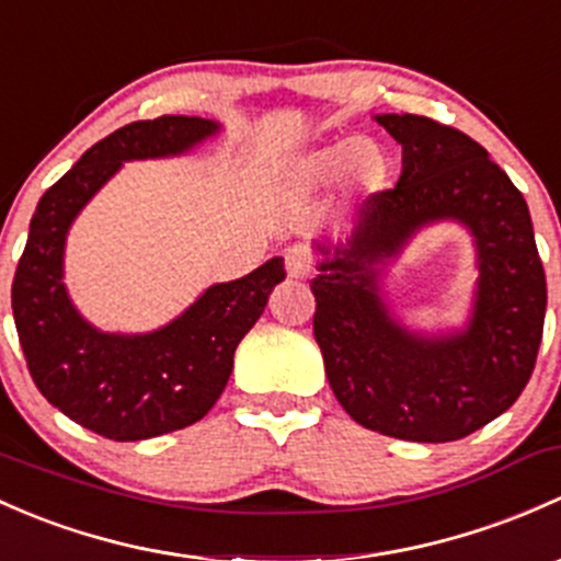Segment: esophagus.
<instances>
[{
  "mask_svg": "<svg viewBox=\"0 0 561 561\" xmlns=\"http://www.w3.org/2000/svg\"><path fill=\"white\" fill-rule=\"evenodd\" d=\"M285 265H287V274L300 279V276H309L311 271H314V255H311L309 247L296 244L285 252Z\"/></svg>",
  "mask_w": 561,
  "mask_h": 561,
  "instance_id": "34e87169",
  "label": "esophagus"
}]
</instances>
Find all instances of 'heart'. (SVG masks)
<instances>
[{"label": "heart", "mask_w": 561, "mask_h": 561, "mask_svg": "<svg viewBox=\"0 0 561 561\" xmlns=\"http://www.w3.org/2000/svg\"><path fill=\"white\" fill-rule=\"evenodd\" d=\"M311 169L317 174H333L339 169H352V174L368 187L379 185L387 174V163L379 147L363 139H346L328 147V150L317 152L314 161H311Z\"/></svg>", "instance_id": "obj_1"}]
</instances>
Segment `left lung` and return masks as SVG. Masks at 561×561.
Returning a JSON list of instances; mask_svg holds the SVG:
<instances>
[{
	"mask_svg": "<svg viewBox=\"0 0 561 561\" xmlns=\"http://www.w3.org/2000/svg\"><path fill=\"white\" fill-rule=\"evenodd\" d=\"M403 174L370 193L350 247L311 282L330 389L374 433L420 444L465 438L527 387L546 320V274L518 187L479 141L422 115H379ZM465 221L480 244V296L465 334L422 340L391 322L369 265L430 219Z\"/></svg>",
	"mask_w": 561,
	"mask_h": 561,
	"instance_id": "8db88e82",
	"label": "left lung"
}]
</instances>
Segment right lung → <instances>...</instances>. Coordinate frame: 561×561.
Listing matches in <instances>:
<instances>
[{"mask_svg":"<svg viewBox=\"0 0 561 561\" xmlns=\"http://www.w3.org/2000/svg\"><path fill=\"white\" fill-rule=\"evenodd\" d=\"M217 131L204 117L163 115L117 128L39 198L13 279L18 341L34 385L69 420L110 440L191 427L228 385L233 352L285 279L282 257L204 293L180 320L147 335L93 330L61 282L64 239L88 198L131 158L176 156Z\"/></svg>","mask_w":561,"mask_h":561,"instance_id":"add662e5","label":"right lung"}]
</instances>
